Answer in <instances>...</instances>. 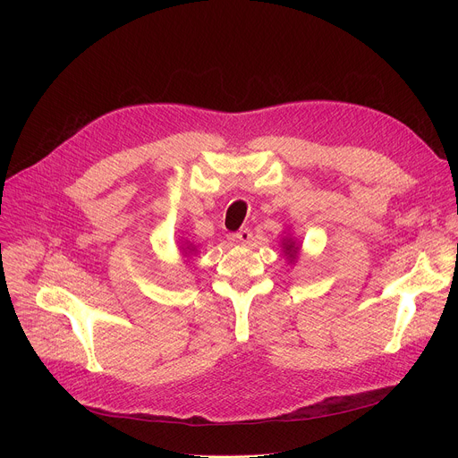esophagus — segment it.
Instances as JSON below:
<instances>
[{
	"label": "esophagus",
	"instance_id": "esophagus-1",
	"mask_svg": "<svg viewBox=\"0 0 458 458\" xmlns=\"http://www.w3.org/2000/svg\"><path fill=\"white\" fill-rule=\"evenodd\" d=\"M233 237H235V241H239V242H242V244H248V242L251 241L253 233H251L250 228H241L239 232L233 233Z\"/></svg>",
	"mask_w": 458,
	"mask_h": 458
}]
</instances>
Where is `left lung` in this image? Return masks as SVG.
I'll list each match as a JSON object with an SVG mask.
<instances>
[{
    "label": "left lung",
    "instance_id": "left-lung-1",
    "mask_svg": "<svg viewBox=\"0 0 458 458\" xmlns=\"http://www.w3.org/2000/svg\"><path fill=\"white\" fill-rule=\"evenodd\" d=\"M284 248H286V250H284V251H286V253H288V257H290V260H293V259H295V255H297V250H299V248H295V242H292V241H288V242H286V244H284Z\"/></svg>",
    "mask_w": 458,
    "mask_h": 458
}]
</instances>
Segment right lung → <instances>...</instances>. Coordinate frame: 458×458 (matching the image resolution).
I'll return each instance as SVG.
<instances>
[{"label":"right lung","mask_w":458,"mask_h":458,"mask_svg":"<svg viewBox=\"0 0 458 458\" xmlns=\"http://www.w3.org/2000/svg\"><path fill=\"white\" fill-rule=\"evenodd\" d=\"M190 251H191V248H190Z\"/></svg>","instance_id":"obj_1"}]
</instances>
